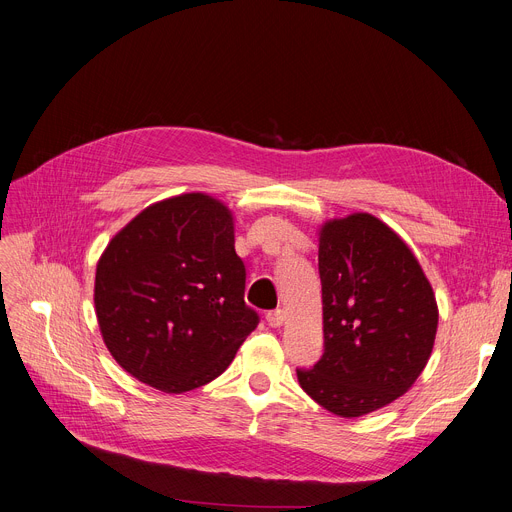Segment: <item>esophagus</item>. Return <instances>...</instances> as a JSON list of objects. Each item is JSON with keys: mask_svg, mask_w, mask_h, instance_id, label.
Wrapping results in <instances>:
<instances>
[{"mask_svg": "<svg viewBox=\"0 0 512 512\" xmlns=\"http://www.w3.org/2000/svg\"><path fill=\"white\" fill-rule=\"evenodd\" d=\"M285 318H287V314H285V310H281V308H277V310H270V312L266 314V322H268V326H273V328L283 326Z\"/></svg>", "mask_w": 512, "mask_h": 512, "instance_id": "obj_1", "label": "esophagus"}]
</instances>
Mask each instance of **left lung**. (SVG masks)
I'll return each mask as SVG.
<instances>
[{
	"label": "left lung",
	"mask_w": 512,
	"mask_h": 512,
	"mask_svg": "<svg viewBox=\"0 0 512 512\" xmlns=\"http://www.w3.org/2000/svg\"><path fill=\"white\" fill-rule=\"evenodd\" d=\"M324 353L297 370L306 393L339 417L397 401L434 349V289L401 235L370 213L328 219L318 229Z\"/></svg>",
	"instance_id": "8db88e82"
}]
</instances>
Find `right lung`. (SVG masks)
Returning <instances> with one entry per match:
<instances>
[{"label":"right lung","mask_w":512,"mask_h":512,"mask_svg":"<svg viewBox=\"0 0 512 512\" xmlns=\"http://www.w3.org/2000/svg\"><path fill=\"white\" fill-rule=\"evenodd\" d=\"M244 289L233 213L190 192L146 206L111 237L97 262L95 312L119 366L182 395L221 376L256 328Z\"/></svg>","instance_id":"obj_1"}]
</instances>
